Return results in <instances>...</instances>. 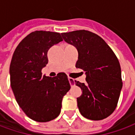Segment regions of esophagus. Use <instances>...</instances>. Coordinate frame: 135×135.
I'll use <instances>...</instances> for the list:
<instances>
[{"mask_svg": "<svg viewBox=\"0 0 135 135\" xmlns=\"http://www.w3.org/2000/svg\"><path fill=\"white\" fill-rule=\"evenodd\" d=\"M69 83H70V85L72 86H74V80L72 78H70L69 77Z\"/></svg>", "mask_w": 135, "mask_h": 135, "instance_id": "1", "label": "esophagus"}]
</instances>
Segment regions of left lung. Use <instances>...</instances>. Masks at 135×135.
<instances>
[{
  "label": "left lung",
  "instance_id": "obj_1",
  "mask_svg": "<svg viewBox=\"0 0 135 135\" xmlns=\"http://www.w3.org/2000/svg\"><path fill=\"white\" fill-rule=\"evenodd\" d=\"M65 41L76 48V67L85 71L86 84L76 81L82 94L77 98L81 114L91 120H102L112 114L122 88L117 58L107 44L92 32L79 30L61 33Z\"/></svg>",
  "mask_w": 135,
  "mask_h": 135
}]
</instances>
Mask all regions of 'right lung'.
Returning <instances> with one entry per match:
<instances>
[{
	"label": "right lung",
	"instance_id": "1",
	"mask_svg": "<svg viewBox=\"0 0 135 135\" xmlns=\"http://www.w3.org/2000/svg\"><path fill=\"white\" fill-rule=\"evenodd\" d=\"M63 39L59 33L36 31L18 45L10 65L11 86L17 103L29 118L39 122L59 115L64 96L71 86L65 73L42 75L50 48Z\"/></svg>",
	"mask_w": 135,
	"mask_h": 135
}]
</instances>
